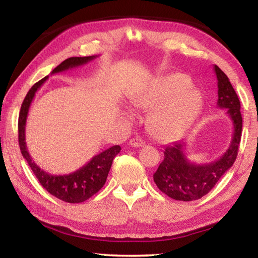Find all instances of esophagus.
<instances>
[{
  "instance_id": "obj_1",
  "label": "esophagus",
  "mask_w": 258,
  "mask_h": 258,
  "mask_svg": "<svg viewBox=\"0 0 258 258\" xmlns=\"http://www.w3.org/2000/svg\"><path fill=\"white\" fill-rule=\"evenodd\" d=\"M145 145H146V143L143 142L142 139L135 138V139H131V140H130V146H131V147L139 148V147H143Z\"/></svg>"
}]
</instances>
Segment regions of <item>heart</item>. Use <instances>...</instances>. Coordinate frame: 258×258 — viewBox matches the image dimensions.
Here are the masks:
<instances>
[{
	"mask_svg": "<svg viewBox=\"0 0 258 258\" xmlns=\"http://www.w3.org/2000/svg\"><path fill=\"white\" fill-rule=\"evenodd\" d=\"M191 86L184 74L173 73L157 77L146 89L135 94L137 107L154 108L150 127L157 138L172 141L180 138L194 124L203 107V94Z\"/></svg>",
	"mask_w": 258,
	"mask_h": 258,
	"instance_id": "1",
	"label": "heart"
}]
</instances>
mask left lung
Listing matches in <instances>:
<instances>
[{
  "instance_id": "8db88e82",
  "label": "left lung",
  "mask_w": 258,
  "mask_h": 258,
  "mask_svg": "<svg viewBox=\"0 0 258 258\" xmlns=\"http://www.w3.org/2000/svg\"><path fill=\"white\" fill-rule=\"evenodd\" d=\"M217 78V107L225 109L233 125L232 140L228 149L220 158L207 164H196L187 159L185 142H174L164 150V160L154 174V181L158 189L175 200L192 202L204 197L211 191L217 181L232 167L238 155L241 139L242 117L240 101L231 85L228 76L214 66Z\"/></svg>"
}]
</instances>
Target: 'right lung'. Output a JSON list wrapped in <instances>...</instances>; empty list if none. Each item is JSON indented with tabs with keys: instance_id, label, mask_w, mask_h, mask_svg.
Listing matches in <instances>:
<instances>
[{
	"instance_id": "add662e5",
	"label": "right lung",
	"mask_w": 258,
	"mask_h": 258,
	"mask_svg": "<svg viewBox=\"0 0 258 258\" xmlns=\"http://www.w3.org/2000/svg\"><path fill=\"white\" fill-rule=\"evenodd\" d=\"M95 58H98V55L72 56V58L62 61L59 66H56L51 72V75L84 66V64ZM47 78H49V76H45L43 80L34 84L32 89L28 91L27 95H26L23 104H21L18 121L20 151L24 158L27 160L35 176L37 177V180L40 181L42 186L46 191H49L52 196L62 200V202L71 204L83 203L97 194L104 185L108 173L110 171L112 160L119 154L120 147H110L109 149L92 157V159L87 161L84 166H82L77 171L69 174H63V175H53V174L47 173L44 169H42L40 166H37V164L33 160L32 156L29 155L27 145H26V121H27L28 111L30 104H32L35 98V94L40 90V87L44 84Z\"/></svg>"
}]
</instances>
